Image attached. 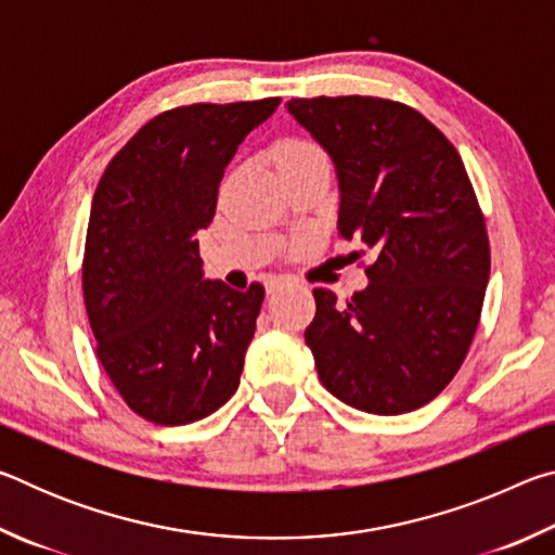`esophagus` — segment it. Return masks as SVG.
<instances>
[{
  "label": "esophagus",
  "instance_id": "34e87169",
  "mask_svg": "<svg viewBox=\"0 0 555 555\" xmlns=\"http://www.w3.org/2000/svg\"><path fill=\"white\" fill-rule=\"evenodd\" d=\"M288 284V279H284V276H276V279H271L269 284H267V291L269 294H274V291H279V288H284Z\"/></svg>",
  "mask_w": 555,
  "mask_h": 555
}]
</instances>
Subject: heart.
<instances>
[{
  "instance_id": "heart-1",
  "label": "heart",
  "mask_w": 555,
  "mask_h": 555,
  "mask_svg": "<svg viewBox=\"0 0 555 555\" xmlns=\"http://www.w3.org/2000/svg\"><path fill=\"white\" fill-rule=\"evenodd\" d=\"M311 154H323V152L315 144H308V142L288 144L284 152H281V156H311Z\"/></svg>"
}]
</instances>
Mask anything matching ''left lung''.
Segmentation results:
<instances>
[{"label":"left lung","instance_id":"left-lung-1","mask_svg":"<svg viewBox=\"0 0 555 555\" xmlns=\"http://www.w3.org/2000/svg\"><path fill=\"white\" fill-rule=\"evenodd\" d=\"M286 107L333 158L337 232L377 259L340 304L313 288L318 377L347 406L397 416L434 401L463 364L490 281V240L455 146L421 112L382 98Z\"/></svg>","mask_w":555,"mask_h":555}]
</instances>
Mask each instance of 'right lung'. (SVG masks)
I'll return each mask as SVG.
<instances>
[{"label": "right lung", "instance_id": "add662e5", "mask_svg": "<svg viewBox=\"0 0 555 555\" xmlns=\"http://www.w3.org/2000/svg\"><path fill=\"white\" fill-rule=\"evenodd\" d=\"M279 98L176 107L137 131L92 195L82 296L119 397L158 426L210 416L240 387L264 286L203 276L198 232L222 173Z\"/></svg>", "mask_w": 555, "mask_h": 555}]
</instances>
